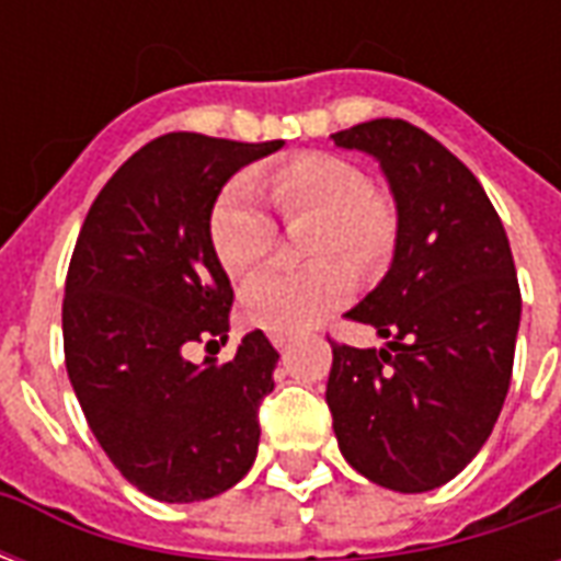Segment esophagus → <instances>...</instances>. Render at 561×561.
<instances>
[{
    "label": "esophagus",
    "instance_id": "34e87169",
    "mask_svg": "<svg viewBox=\"0 0 561 561\" xmlns=\"http://www.w3.org/2000/svg\"><path fill=\"white\" fill-rule=\"evenodd\" d=\"M270 342H273L279 352H285V348H288V342H291V336H285V333H270Z\"/></svg>",
    "mask_w": 561,
    "mask_h": 561
}]
</instances>
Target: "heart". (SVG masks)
<instances>
[{
	"mask_svg": "<svg viewBox=\"0 0 561 561\" xmlns=\"http://www.w3.org/2000/svg\"><path fill=\"white\" fill-rule=\"evenodd\" d=\"M264 188L285 219H316L309 255H345L357 270H376L393 252L400 219L388 195L369 188L354 161L309 152L264 173ZM276 225L249 180H233L209 216V240L221 267L243 276L267 257ZM352 294V270L342 257H318L300 270H264L245 282V321L270 333H300Z\"/></svg>",
	"mask_w": 561,
	"mask_h": 561,
	"instance_id": "1",
	"label": "heart"
}]
</instances>
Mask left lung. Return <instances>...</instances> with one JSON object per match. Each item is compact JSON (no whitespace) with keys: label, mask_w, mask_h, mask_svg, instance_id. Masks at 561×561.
Listing matches in <instances>:
<instances>
[{"label":"left lung","mask_w":561,"mask_h":561,"mask_svg":"<svg viewBox=\"0 0 561 561\" xmlns=\"http://www.w3.org/2000/svg\"><path fill=\"white\" fill-rule=\"evenodd\" d=\"M330 138L378 161L400 219L385 279L348 312L385 348L333 345V433L364 478L426 493L478 457L505 405L517 270L481 183L426 131L373 119Z\"/></svg>","instance_id":"1"}]
</instances>
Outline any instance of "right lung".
<instances>
[{"label": "right lung", "instance_id": "add662e5", "mask_svg": "<svg viewBox=\"0 0 561 561\" xmlns=\"http://www.w3.org/2000/svg\"><path fill=\"white\" fill-rule=\"evenodd\" d=\"M282 149L171 131L107 180L68 264L62 342L92 435L128 483L159 502L231 490L257 454V405L279 354L261 330L228 364H192V342L231 330V279L209 216L233 173Z\"/></svg>", "mask_w": 561, "mask_h": 561}]
</instances>
